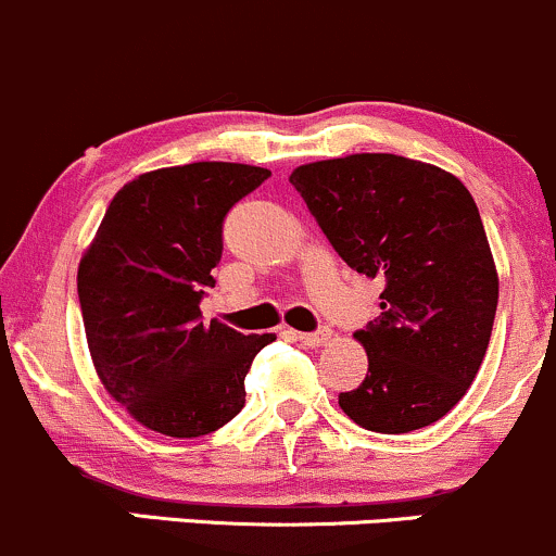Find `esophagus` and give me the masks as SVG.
<instances>
[{
    "label": "esophagus",
    "instance_id": "obj_1",
    "mask_svg": "<svg viewBox=\"0 0 556 556\" xmlns=\"http://www.w3.org/2000/svg\"><path fill=\"white\" fill-rule=\"evenodd\" d=\"M329 334H332V332H329L327 327H319V329H316V332H298L295 338L301 340L303 345H311V348H316V345H325L327 340H329Z\"/></svg>",
    "mask_w": 556,
    "mask_h": 556
}]
</instances>
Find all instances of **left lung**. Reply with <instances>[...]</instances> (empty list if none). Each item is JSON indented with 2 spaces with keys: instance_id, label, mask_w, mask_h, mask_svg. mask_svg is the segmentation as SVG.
Segmentation results:
<instances>
[{
  "instance_id": "1",
  "label": "left lung",
  "mask_w": 556,
  "mask_h": 556,
  "mask_svg": "<svg viewBox=\"0 0 556 556\" xmlns=\"http://www.w3.org/2000/svg\"><path fill=\"white\" fill-rule=\"evenodd\" d=\"M329 245L382 279L380 316L353 338L369 371L340 408L371 432H412L462 401L483 364L498 277L472 194L448 170L388 152L292 170Z\"/></svg>"
}]
</instances>
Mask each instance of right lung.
<instances>
[{
    "instance_id": "1",
    "label": "right lung",
    "mask_w": 556,
    "mask_h": 556,
    "mask_svg": "<svg viewBox=\"0 0 556 556\" xmlns=\"http://www.w3.org/2000/svg\"><path fill=\"white\" fill-rule=\"evenodd\" d=\"M271 170L189 163L142 174L110 200L78 264V303L102 386L170 438L218 430L245 406V375L274 334L203 325L224 218Z\"/></svg>"
}]
</instances>
